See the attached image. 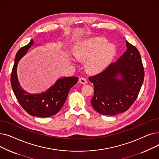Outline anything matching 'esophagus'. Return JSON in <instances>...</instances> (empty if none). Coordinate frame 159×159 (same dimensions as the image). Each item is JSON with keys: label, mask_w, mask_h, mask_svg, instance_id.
I'll return each instance as SVG.
<instances>
[{"label": "esophagus", "mask_w": 159, "mask_h": 159, "mask_svg": "<svg viewBox=\"0 0 159 159\" xmlns=\"http://www.w3.org/2000/svg\"><path fill=\"white\" fill-rule=\"evenodd\" d=\"M79 82L82 84H86L87 83H88L86 79L85 78H84V77H80L79 79Z\"/></svg>", "instance_id": "obj_1"}]
</instances>
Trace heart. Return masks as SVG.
<instances>
[{"label":"heart","instance_id":"b5f03b06","mask_svg":"<svg viewBox=\"0 0 159 159\" xmlns=\"http://www.w3.org/2000/svg\"><path fill=\"white\" fill-rule=\"evenodd\" d=\"M115 53V47L107 44L105 39H97L82 43L73 50L77 59L87 61L86 68L91 73L103 70L111 60Z\"/></svg>","mask_w":159,"mask_h":159}]
</instances>
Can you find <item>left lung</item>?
Returning a JSON list of instances; mask_svg holds the SVG:
<instances>
[{"instance_id":"1","label":"left lung","mask_w":159,"mask_h":159,"mask_svg":"<svg viewBox=\"0 0 159 159\" xmlns=\"http://www.w3.org/2000/svg\"><path fill=\"white\" fill-rule=\"evenodd\" d=\"M126 43L127 50L117 61L89 78L94 86L91 104L100 114L113 116L127 111L143 85L144 71L140 53Z\"/></svg>"}]
</instances>
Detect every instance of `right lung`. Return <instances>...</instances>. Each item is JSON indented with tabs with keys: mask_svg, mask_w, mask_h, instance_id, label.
<instances>
[{
	"mask_svg": "<svg viewBox=\"0 0 159 159\" xmlns=\"http://www.w3.org/2000/svg\"><path fill=\"white\" fill-rule=\"evenodd\" d=\"M33 45H35V43L32 39L29 44L21 48L16 53L11 75V84L16 98L28 114L39 117H48L61 110L70 89L76 84L79 78L70 77L58 79L53 85L40 93H30L25 91L18 79L17 66L19 61Z\"/></svg>",
	"mask_w": 159,
	"mask_h": 159,
	"instance_id": "1",
	"label": "right lung"
}]
</instances>
